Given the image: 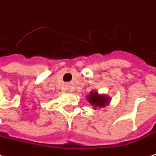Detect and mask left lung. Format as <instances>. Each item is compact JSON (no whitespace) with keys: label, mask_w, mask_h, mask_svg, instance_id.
<instances>
[{"label":"left lung","mask_w":156,"mask_h":156,"mask_svg":"<svg viewBox=\"0 0 156 156\" xmlns=\"http://www.w3.org/2000/svg\"><path fill=\"white\" fill-rule=\"evenodd\" d=\"M87 101L94 109H97L98 107H105L109 104L110 98L101 94L100 95L98 92L92 91L89 95L87 96Z\"/></svg>","instance_id":"1"}]
</instances>
